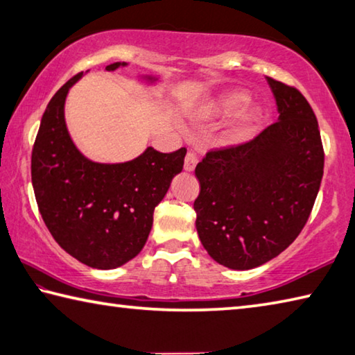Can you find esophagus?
I'll return each mask as SVG.
<instances>
[{
	"label": "esophagus",
	"instance_id": "34e87169",
	"mask_svg": "<svg viewBox=\"0 0 355 355\" xmlns=\"http://www.w3.org/2000/svg\"><path fill=\"white\" fill-rule=\"evenodd\" d=\"M197 163H199V159H197V156L192 153V152H188L184 156V171L186 172H192L196 169Z\"/></svg>",
	"mask_w": 355,
	"mask_h": 355
}]
</instances>
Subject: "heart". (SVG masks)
<instances>
[{
  "instance_id": "obj_1",
  "label": "heart",
  "mask_w": 355,
  "mask_h": 355,
  "mask_svg": "<svg viewBox=\"0 0 355 355\" xmlns=\"http://www.w3.org/2000/svg\"><path fill=\"white\" fill-rule=\"evenodd\" d=\"M248 103L249 95L245 92L228 91L203 105L200 116L205 119H220L236 114L227 130L225 139L230 144H238L248 139L261 120V111L258 107H244Z\"/></svg>"
}]
</instances>
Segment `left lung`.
I'll use <instances>...</instances> for the list:
<instances>
[{"mask_svg": "<svg viewBox=\"0 0 355 355\" xmlns=\"http://www.w3.org/2000/svg\"><path fill=\"white\" fill-rule=\"evenodd\" d=\"M279 120L196 167L199 238L214 261L245 271L284 252L313 208L324 171L318 120L297 89L268 78Z\"/></svg>", "mask_w": 355, "mask_h": 355, "instance_id": "8db88e82", "label": "left lung"}]
</instances>
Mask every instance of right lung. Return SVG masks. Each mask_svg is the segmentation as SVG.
I'll return each mask as SVG.
<instances>
[{
    "label": "right lung",
    "instance_id": "1",
    "mask_svg": "<svg viewBox=\"0 0 355 355\" xmlns=\"http://www.w3.org/2000/svg\"><path fill=\"white\" fill-rule=\"evenodd\" d=\"M125 65L114 62L105 70ZM81 76L83 71L65 83L42 116L31 158L33 188L56 243L87 266L114 269L142 250L155 207L182 172L186 148L161 153L147 147L137 158L116 164L86 158L71 141L64 117L69 89Z\"/></svg>",
    "mask_w": 355,
    "mask_h": 355
}]
</instances>
